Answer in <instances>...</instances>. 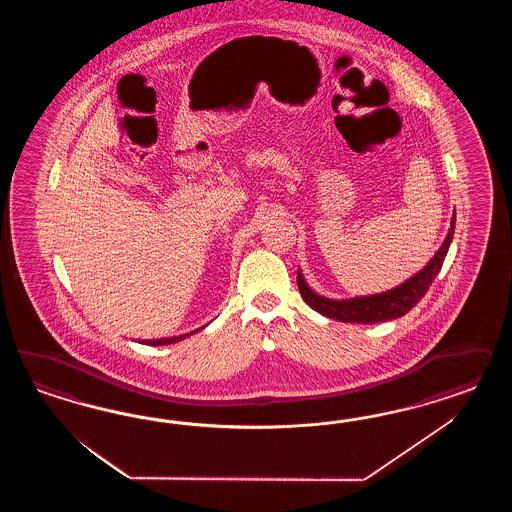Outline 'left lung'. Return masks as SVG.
<instances>
[{"instance_id":"left-lung-1","label":"left lung","mask_w":512,"mask_h":512,"mask_svg":"<svg viewBox=\"0 0 512 512\" xmlns=\"http://www.w3.org/2000/svg\"><path fill=\"white\" fill-rule=\"evenodd\" d=\"M454 225H456V214H452L447 238L441 244V248L437 249L434 257L430 259V263L426 264L413 278L403 281L402 285H398V287H394L390 291L377 293V295L332 300V298L317 295L310 285L306 283L302 272L298 270L296 281H298L300 295L306 300V304L310 306L311 310L319 311L321 315L330 317V319H336V321H341V323L373 325V323H383V321H390V319H398V317L405 315L411 308L417 306V302H419L422 296L426 295V291L430 289L435 276L439 274L443 261L447 257L452 236H454Z\"/></svg>"}]
</instances>
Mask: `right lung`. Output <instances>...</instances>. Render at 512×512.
Wrapping results in <instances>:
<instances>
[{
  "mask_svg": "<svg viewBox=\"0 0 512 512\" xmlns=\"http://www.w3.org/2000/svg\"><path fill=\"white\" fill-rule=\"evenodd\" d=\"M204 328V326H202ZM202 328H197V330H193V332H189V334H182V336H172V338H159V340H142L139 343H144V345H169V343H176V341H182L187 336H191V334H195V332H199Z\"/></svg>",
  "mask_w": 512,
  "mask_h": 512,
  "instance_id": "add662e5",
  "label": "right lung"
}]
</instances>
